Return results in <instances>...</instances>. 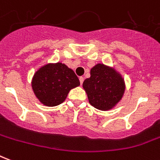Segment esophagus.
<instances>
[{
	"label": "esophagus",
	"mask_w": 160,
	"mask_h": 160,
	"mask_svg": "<svg viewBox=\"0 0 160 160\" xmlns=\"http://www.w3.org/2000/svg\"><path fill=\"white\" fill-rule=\"evenodd\" d=\"M83 80H84V78H82V77H80V78H79V81H80V83H81V84H82Z\"/></svg>",
	"instance_id": "esophagus-1"
}]
</instances>
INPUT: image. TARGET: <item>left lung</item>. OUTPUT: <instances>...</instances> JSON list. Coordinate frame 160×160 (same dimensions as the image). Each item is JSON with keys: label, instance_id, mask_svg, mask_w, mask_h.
<instances>
[{"label": "left lung", "instance_id": "1", "mask_svg": "<svg viewBox=\"0 0 160 160\" xmlns=\"http://www.w3.org/2000/svg\"><path fill=\"white\" fill-rule=\"evenodd\" d=\"M82 87L89 103L97 109L108 110L122 99L125 82L117 71L98 64L90 70V78L84 80Z\"/></svg>", "mask_w": 160, "mask_h": 160}]
</instances>
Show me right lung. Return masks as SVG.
<instances>
[{
  "instance_id": "obj_1",
  "label": "right lung",
  "mask_w": 160,
  "mask_h": 160,
  "mask_svg": "<svg viewBox=\"0 0 160 160\" xmlns=\"http://www.w3.org/2000/svg\"><path fill=\"white\" fill-rule=\"evenodd\" d=\"M79 85V79L74 71L62 63L43 66L36 71L32 81L36 97L48 107L62 103L69 91Z\"/></svg>"
}]
</instances>
